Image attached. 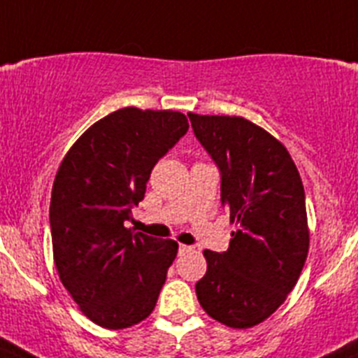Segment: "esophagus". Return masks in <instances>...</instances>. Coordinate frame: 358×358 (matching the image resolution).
<instances>
[{
    "instance_id": "esophagus-1",
    "label": "esophagus",
    "mask_w": 358,
    "mask_h": 358,
    "mask_svg": "<svg viewBox=\"0 0 358 358\" xmlns=\"http://www.w3.org/2000/svg\"><path fill=\"white\" fill-rule=\"evenodd\" d=\"M187 252H192V247H190V245H183V243H180V245H178V255H187Z\"/></svg>"
}]
</instances>
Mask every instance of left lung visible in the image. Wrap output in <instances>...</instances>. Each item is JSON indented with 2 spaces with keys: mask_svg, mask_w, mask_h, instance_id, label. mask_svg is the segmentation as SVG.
Masks as SVG:
<instances>
[{
  "mask_svg": "<svg viewBox=\"0 0 358 358\" xmlns=\"http://www.w3.org/2000/svg\"><path fill=\"white\" fill-rule=\"evenodd\" d=\"M194 136L220 175V203L238 229L224 252L205 250L199 303L217 322H265L299 280L309 250L306 192L288 150L240 116L189 113Z\"/></svg>",
  "mask_w": 358,
  "mask_h": 358,
  "instance_id": "left-lung-1",
  "label": "left lung"
}]
</instances>
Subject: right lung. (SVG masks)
Returning <instances> with one entry per match:
<instances>
[{"label":"right lung","mask_w":358,"mask_h":358,"mask_svg":"<svg viewBox=\"0 0 358 358\" xmlns=\"http://www.w3.org/2000/svg\"><path fill=\"white\" fill-rule=\"evenodd\" d=\"M189 130L178 111L125 108L93 123L63 159L51 194L59 279L103 329L152 315L178 243L125 228L145 198L153 166Z\"/></svg>","instance_id":"obj_1"}]
</instances>
